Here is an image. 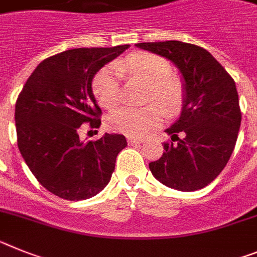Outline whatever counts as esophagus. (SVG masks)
<instances>
[{"instance_id":"esophagus-1","label":"esophagus","mask_w":257,"mask_h":257,"mask_svg":"<svg viewBox=\"0 0 257 257\" xmlns=\"http://www.w3.org/2000/svg\"><path fill=\"white\" fill-rule=\"evenodd\" d=\"M127 142H128V143H130V144H140V143H143L144 140L140 139V138L128 137V138H127Z\"/></svg>"}]
</instances>
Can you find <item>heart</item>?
<instances>
[{"mask_svg": "<svg viewBox=\"0 0 257 257\" xmlns=\"http://www.w3.org/2000/svg\"><path fill=\"white\" fill-rule=\"evenodd\" d=\"M128 71L147 84L144 101L148 105L139 109L120 107L106 118L111 131L128 137H143L159 127L165 113L175 117L186 102L185 83L172 74V66L157 54L138 52L115 66H107L98 72L93 80V93L104 107L117 106L120 101L119 72Z\"/></svg>", "mask_w": 257, "mask_h": 257, "instance_id": "b5f03b06", "label": "heart"}]
</instances>
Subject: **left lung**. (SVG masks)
<instances>
[{
	"label": "left lung",
	"instance_id": "8db88e82",
	"mask_svg": "<svg viewBox=\"0 0 257 257\" xmlns=\"http://www.w3.org/2000/svg\"><path fill=\"white\" fill-rule=\"evenodd\" d=\"M138 48L165 57L185 79L186 102L181 117L166 128L172 139L164 155L150 162L162 185L179 191L208 186L226 166L242 120L235 82L204 48L170 40L139 43Z\"/></svg>",
	"mask_w": 257,
	"mask_h": 257
}]
</instances>
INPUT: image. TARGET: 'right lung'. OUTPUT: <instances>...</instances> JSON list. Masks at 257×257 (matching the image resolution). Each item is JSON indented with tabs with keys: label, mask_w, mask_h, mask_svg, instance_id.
<instances>
[{
	"label": "right lung",
	"mask_w": 257,
	"mask_h": 257,
	"mask_svg": "<svg viewBox=\"0 0 257 257\" xmlns=\"http://www.w3.org/2000/svg\"><path fill=\"white\" fill-rule=\"evenodd\" d=\"M127 48H78L49 57L31 74L17 98L22 157L40 185L61 199L85 200L104 190L118 153L127 146L120 134H105L87 143L79 139L82 124H101L92 79Z\"/></svg>",
	"instance_id": "add662e5"
}]
</instances>
